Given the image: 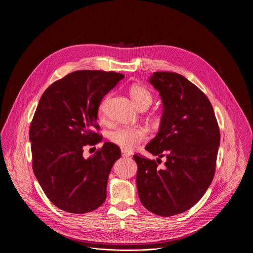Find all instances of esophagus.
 <instances>
[{
    "mask_svg": "<svg viewBox=\"0 0 253 253\" xmlns=\"http://www.w3.org/2000/svg\"><path fill=\"white\" fill-rule=\"evenodd\" d=\"M122 156H123L124 158H128V157H130L131 155H130V153H128V152H126V151H123V150H122Z\"/></svg>",
    "mask_w": 253,
    "mask_h": 253,
    "instance_id": "1",
    "label": "esophagus"
}]
</instances>
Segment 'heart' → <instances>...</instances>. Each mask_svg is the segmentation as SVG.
Listing matches in <instances>:
<instances>
[{
    "instance_id": "b5f03b06",
    "label": "heart",
    "mask_w": 253,
    "mask_h": 253,
    "mask_svg": "<svg viewBox=\"0 0 253 253\" xmlns=\"http://www.w3.org/2000/svg\"><path fill=\"white\" fill-rule=\"evenodd\" d=\"M130 97L137 108L143 105L149 106L152 103V94L150 91L140 85H132L129 89ZM109 96H106L99 104L98 113L100 116L105 111ZM148 138V130L144 127H121L114 130L111 133V140L124 150L132 151L137 148Z\"/></svg>"
}]
</instances>
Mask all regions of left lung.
Segmentation results:
<instances>
[{
	"label": "left lung",
	"instance_id": "obj_1",
	"mask_svg": "<svg viewBox=\"0 0 253 253\" xmlns=\"http://www.w3.org/2000/svg\"><path fill=\"white\" fill-rule=\"evenodd\" d=\"M149 82L160 94L163 113L157 135L145 147L157 161L133 156L137 192L149 211L172 216L193 207L209 188L220 133L209 99L188 79L156 72ZM163 156L167 161L159 168Z\"/></svg>",
	"mask_w": 253,
	"mask_h": 253
}]
</instances>
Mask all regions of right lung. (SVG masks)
<instances>
[{
	"mask_svg": "<svg viewBox=\"0 0 253 253\" xmlns=\"http://www.w3.org/2000/svg\"><path fill=\"white\" fill-rule=\"evenodd\" d=\"M123 78L114 72L77 71L49 86L39 101L30 127L33 170L61 210L86 213L105 200L110 172L121 151L112 142L87 159L83 151L101 140L93 131L99 128V104Z\"/></svg>",
	"mask_w": 253,
	"mask_h": 253,
	"instance_id": "obj_1",
	"label": "right lung"
}]
</instances>
